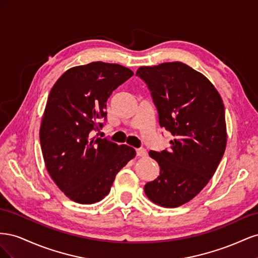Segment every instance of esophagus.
<instances>
[{
  "label": "esophagus",
  "instance_id": "esophagus-1",
  "mask_svg": "<svg viewBox=\"0 0 258 258\" xmlns=\"http://www.w3.org/2000/svg\"><path fill=\"white\" fill-rule=\"evenodd\" d=\"M136 152H137V156H139V157H145V156L147 155L146 150H145V148H143V147L137 148Z\"/></svg>",
  "mask_w": 258,
  "mask_h": 258
}]
</instances>
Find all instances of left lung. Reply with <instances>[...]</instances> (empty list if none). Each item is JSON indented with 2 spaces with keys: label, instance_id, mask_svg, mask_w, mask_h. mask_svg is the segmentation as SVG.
I'll return each instance as SVG.
<instances>
[{
  "label": "left lung",
  "instance_id": "left-lung-1",
  "mask_svg": "<svg viewBox=\"0 0 258 258\" xmlns=\"http://www.w3.org/2000/svg\"><path fill=\"white\" fill-rule=\"evenodd\" d=\"M161 128L174 137L170 150L150 152L158 177L144 186L154 204L176 208L191 200L213 176L227 142L220 93L205 75L182 62L141 67Z\"/></svg>",
  "mask_w": 258,
  "mask_h": 258
}]
</instances>
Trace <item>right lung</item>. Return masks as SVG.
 Here are the masks:
<instances>
[{"label": "right lung", "instance_id": "add662e5", "mask_svg": "<svg viewBox=\"0 0 258 258\" xmlns=\"http://www.w3.org/2000/svg\"><path fill=\"white\" fill-rule=\"evenodd\" d=\"M134 75L115 63L91 62L68 70L53 85L40 130L46 169L70 199L82 205L102 200L135 148L91 138L106 120V101Z\"/></svg>", "mask_w": 258, "mask_h": 258}]
</instances>
